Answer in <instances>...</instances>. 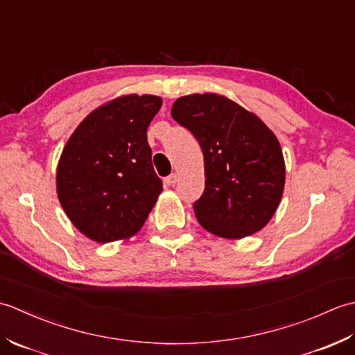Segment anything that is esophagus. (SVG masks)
Here are the masks:
<instances>
[{
	"label": "esophagus",
	"mask_w": 355,
	"mask_h": 355,
	"mask_svg": "<svg viewBox=\"0 0 355 355\" xmlns=\"http://www.w3.org/2000/svg\"><path fill=\"white\" fill-rule=\"evenodd\" d=\"M177 180H178V175H177V173H171L169 177H166V178H164V184H166V186H173V184L177 183Z\"/></svg>",
	"instance_id": "1"
}]
</instances>
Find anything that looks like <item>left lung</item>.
I'll list each match as a JSON object with an SVG mask.
<instances>
[{
    "label": "left lung",
    "instance_id": "8db88e82",
    "mask_svg": "<svg viewBox=\"0 0 355 355\" xmlns=\"http://www.w3.org/2000/svg\"><path fill=\"white\" fill-rule=\"evenodd\" d=\"M171 114L195 135L205 155V192L193 202L198 223L227 239L261 230L285 184L276 135L253 112L214 93L180 97Z\"/></svg>",
    "mask_w": 355,
    "mask_h": 355
}]
</instances>
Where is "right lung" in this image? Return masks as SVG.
I'll return each mask as SVG.
<instances>
[{
  "label": "right lung",
  "mask_w": 355,
  "mask_h": 355,
  "mask_svg": "<svg viewBox=\"0 0 355 355\" xmlns=\"http://www.w3.org/2000/svg\"><path fill=\"white\" fill-rule=\"evenodd\" d=\"M160 107L158 96L117 97L89 112L67 141L58 198L76 229L96 243L135 235L163 191L146 135Z\"/></svg>",
  "instance_id": "add662e5"
}]
</instances>
